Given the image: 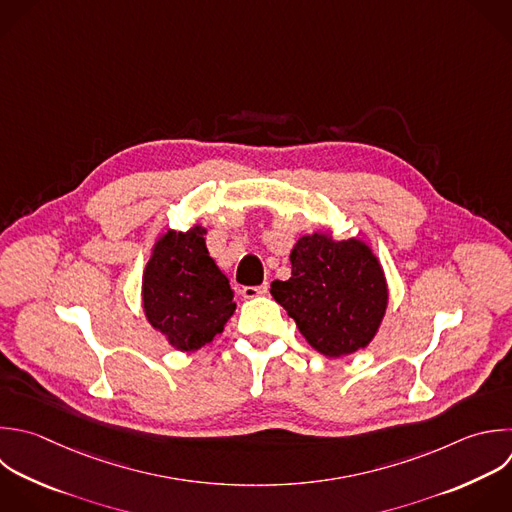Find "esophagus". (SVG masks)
Masks as SVG:
<instances>
[{
    "mask_svg": "<svg viewBox=\"0 0 512 512\" xmlns=\"http://www.w3.org/2000/svg\"><path fill=\"white\" fill-rule=\"evenodd\" d=\"M268 282H264L262 286H244L242 288V296L246 298V300H252V298H258V296H264V294H268Z\"/></svg>",
    "mask_w": 512,
    "mask_h": 512,
    "instance_id": "obj_1",
    "label": "esophagus"
}]
</instances>
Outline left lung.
Listing matches in <instances>:
<instances>
[{"instance_id":"obj_1","label":"left lung","mask_w":512,"mask_h":512,"mask_svg":"<svg viewBox=\"0 0 512 512\" xmlns=\"http://www.w3.org/2000/svg\"><path fill=\"white\" fill-rule=\"evenodd\" d=\"M290 262L292 276L274 280L270 292L306 342L328 358L366 348L388 306L386 278L372 248L314 232L294 244Z\"/></svg>"}]
</instances>
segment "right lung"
Returning a JSON list of instances; mask_svg holds the SVG:
<instances>
[{"instance_id": "1", "label": "right lung", "mask_w": 512, "mask_h": 512, "mask_svg": "<svg viewBox=\"0 0 512 512\" xmlns=\"http://www.w3.org/2000/svg\"><path fill=\"white\" fill-rule=\"evenodd\" d=\"M206 228L168 230L158 238L142 278L148 322L182 352L212 342L234 314V292L206 248Z\"/></svg>"}]
</instances>
